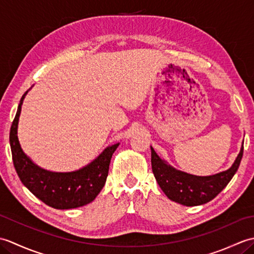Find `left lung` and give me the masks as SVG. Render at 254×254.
Listing matches in <instances>:
<instances>
[{
	"label": "left lung",
	"mask_w": 254,
	"mask_h": 254,
	"mask_svg": "<svg viewBox=\"0 0 254 254\" xmlns=\"http://www.w3.org/2000/svg\"><path fill=\"white\" fill-rule=\"evenodd\" d=\"M152 148V169L161 190L170 199L187 206L207 203L223 191L238 170L244 155L242 145L238 157L228 170L215 176L197 177L176 170L161 160Z\"/></svg>",
	"instance_id": "8db88e82"
}]
</instances>
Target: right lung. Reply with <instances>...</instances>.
Listing matches in <instances>:
<instances>
[{
  "label": "right lung",
  "mask_w": 254,
  "mask_h": 254,
  "mask_svg": "<svg viewBox=\"0 0 254 254\" xmlns=\"http://www.w3.org/2000/svg\"><path fill=\"white\" fill-rule=\"evenodd\" d=\"M23 95L9 131V144L13 164L20 181L42 202L58 209H69L83 206L94 201L104 188L113 153L119 143L107 147L98 158L73 172H51L41 169L27 157L20 148L17 137V124Z\"/></svg>",
  "instance_id": "add662e5"
}]
</instances>
